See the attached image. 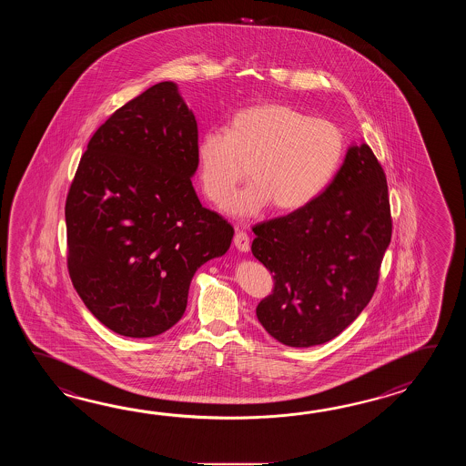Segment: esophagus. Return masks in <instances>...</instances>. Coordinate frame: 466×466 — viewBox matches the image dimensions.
<instances>
[{"instance_id": "1", "label": "esophagus", "mask_w": 466, "mask_h": 466, "mask_svg": "<svg viewBox=\"0 0 466 466\" xmlns=\"http://www.w3.org/2000/svg\"><path fill=\"white\" fill-rule=\"evenodd\" d=\"M233 243H235L238 251H241V253H248L249 251V237H248L245 231L237 229V233L233 237Z\"/></svg>"}]
</instances>
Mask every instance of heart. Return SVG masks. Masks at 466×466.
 Returning a JSON list of instances; mask_svg holds the SVG:
<instances>
[{
  "label": "heart",
  "mask_w": 466,
  "mask_h": 466,
  "mask_svg": "<svg viewBox=\"0 0 466 466\" xmlns=\"http://www.w3.org/2000/svg\"><path fill=\"white\" fill-rule=\"evenodd\" d=\"M345 153L341 129L283 103H258L237 111L227 131L208 129L198 139L199 181L205 197L221 205L247 175L251 181L227 203L248 218L273 203L289 213L327 188Z\"/></svg>",
  "instance_id": "obj_1"
}]
</instances>
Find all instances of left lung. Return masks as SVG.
<instances>
[{
  "label": "left lung",
  "instance_id": "left-lung-1",
  "mask_svg": "<svg viewBox=\"0 0 466 466\" xmlns=\"http://www.w3.org/2000/svg\"><path fill=\"white\" fill-rule=\"evenodd\" d=\"M391 227L387 175L368 145L351 147L311 203L253 227L251 251L275 281L259 323L287 347L338 337L377 289Z\"/></svg>",
  "mask_w": 466,
  "mask_h": 466
}]
</instances>
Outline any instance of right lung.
I'll return each instance as SVG.
<instances>
[{
  "mask_svg": "<svg viewBox=\"0 0 466 466\" xmlns=\"http://www.w3.org/2000/svg\"><path fill=\"white\" fill-rule=\"evenodd\" d=\"M198 127L173 81L116 109L79 159L66 197L71 283L105 327L161 335L183 317L191 278L227 253L233 227L201 207Z\"/></svg>",
  "mask_w": 466,
  "mask_h": 466,
  "instance_id": "add662e5",
  "label": "right lung"
}]
</instances>
